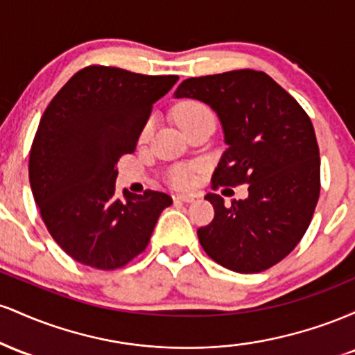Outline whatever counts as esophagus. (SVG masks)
<instances>
[{"label":"esophagus","mask_w":355,"mask_h":355,"mask_svg":"<svg viewBox=\"0 0 355 355\" xmlns=\"http://www.w3.org/2000/svg\"><path fill=\"white\" fill-rule=\"evenodd\" d=\"M173 200L183 202V203H191L195 200V197L193 195H187V193H177V195H173Z\"/></svg>","instance_id":"1"}]
</instances>
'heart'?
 Returning <instances> with one entry per match:
<instances>
[{
    "instance_id": "obj_1",
    "label": "heart",
    "mask_w": 355,
    "mask_h": 355,
    "mask_svg": "<svg viewBox=\"0 0 355 355\" xmlns=\"http://www.w3.org/2000/svg\"><path fill=\"white\" fill-rule=\"evenodd\" d=\"M207 113H210V110L205 105L198 103V101H183V103L175 108V120H177L178 125H183L185 121L193 120V118L200 115H207ZM150 132H152V121H148L144 126L140 133V140H146ZM191 180H193V175H191V170L187 168V166H177V168L170 172V182L175 187H189Z\"/></svg>"
}]
</instances>
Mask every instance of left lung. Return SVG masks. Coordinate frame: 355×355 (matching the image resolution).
Wrapping results in <instances>:
<instances>
[{"mask_svg":"<svg viewBox=\"0 0 355 355\" xmlns=\"http://www.w3.org/2000/svg\"><path fill=\"white\" fill-rule=\"evenodd\" d=\"M175 98L198 100L217 113L227 150L214 185L248 183L230 207L205 200L215 217L197 230L203 250L240 274L275 266L304 237L320 191V158L311 118L270 76L255 70L183 80Z\"/></svg>","mask_w":355,"mask_h":355,"instance_id":"1","label":"left lung"}]
</instances>
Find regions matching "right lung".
Instances as JSON below:
<instances>
[{
  "label": "right lung",
  "mask_w": 355,
  "mask_h": 355,
  "mask_svg": "<svg viewBox=\"0 0 355 355\" xmlns=\"http://www.w3.org/2000/svg\"><path fill=\"white\" fill-rule=\"evenodd\" d=\"M177 75L150 76L87 67L71 76L40 120L30 152V183L44 225L76 262L112 270L145 250L172 197L123 189L118 158L132 153L155 101Z\"/></svg>",
  "instance_id": "obj_1"
}]
</instances>
